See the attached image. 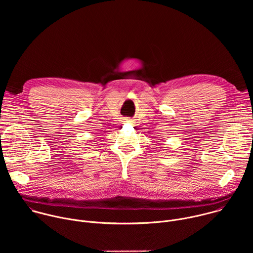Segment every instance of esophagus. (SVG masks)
I'll list each match as a JSON object with an SVG mask.
<instances>
[{
	"mask_svg": "<svg viewBox=\"0 0 253 253\" xmlns=\"http://www.w3.org/2000/svg\"><path fill=\"white\" fill-rule=\"evenodd\" d=\"M126 122H130V120H129V119H126Z\"/></svg>",
	"mask_w": 253,
	"mask_h": 253,
	"instance_id": "esophagus-1",
	"label": "esophagus"
}]
</instances>
